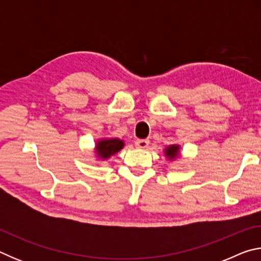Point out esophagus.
Listing matches in <instances>:
<instances>
[{
    "label": "esophagus",
    "mask_w": 261,
    "mask_h": 261,
    "mask_svg": "<svg viewBox=\"0 0 261 261\" xmlns=\"http://www.w3.org/2000/svg\"><path fill=\"white\" fill-rule=\"evenodd\" d=\"M149 145V140L148 139H137L135 141V146L138 148H146Z\"/></svg>",
    "instance_id": "1"
}]
</instances>
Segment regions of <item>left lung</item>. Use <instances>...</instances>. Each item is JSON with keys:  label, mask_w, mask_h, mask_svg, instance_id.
I'll list each match as a JSON object with an SVG mask.
<instances>
[{"label": "left lung", "mask_w": 261, "mask_h": 261, "mask_svg": "<svg viewBox=\"0 0 261 261\" xmlns=\"http://www.w3.org/2000/svg\"><path fill=\"white\" fill-rule=\"evenodd\" d=\"M178 148H179V146H177V145H171V146L167 147L166 151H165L166 155L169 159L176 158V156H177V154H178Z\"/></svg>", "instance_id": "obj_1"}]
</instances>
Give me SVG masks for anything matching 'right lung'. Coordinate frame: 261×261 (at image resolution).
Masks as SVG:
<instances>
[{"instance_id":"right-lung-1","label":"right lung","mask_w":261,"mask_h":261,"mask_svg":"<svg viewBox=\"0 0 261 261\" xmlns=\"http://www.w3.org/2000/svg\"><path fill=\"white\" fill-rule=\"evenodd\" d=\"M124 146L123 140H120L117 138L114 139H103L99 140V143L96 144V154L101 159H108L110 155H114L115 153H117L122 147Z\"/></svg>"}]
</instances>
